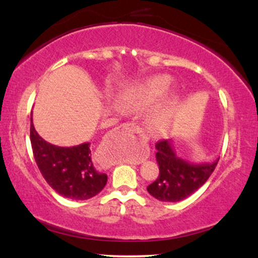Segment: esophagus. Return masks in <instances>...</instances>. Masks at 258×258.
<instances>
[{"label":"esophagus","instance_id":"esophagus-1","mask_svg":"<svg viewBox=\"0 0 258 258\" xmlns=\"http://www.w3.org/2000/svg\"><path fill=\"white\" fill-rule=\"evenodd\" d=\"M121 130L128 133V135L131 136V137L135 139L138 144L146 143V139H144L146 137H144L143 128H142L139 125H137V123H132V122L123 123V125H121Z\"/></svg>","mask_w":258,"mask_h":258}]
</instances>
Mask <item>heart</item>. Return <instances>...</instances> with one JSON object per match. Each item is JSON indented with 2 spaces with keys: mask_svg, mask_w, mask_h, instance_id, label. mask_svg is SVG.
<instances>
[{
  "mask_svg": "<svg viewBox=\"0 0 258 258\" xmlns=\"http://www.w3.org/2000/svg\"><path fill=\"white\" fill-rule=\"evenodd\" d=\"M172 78L158 75L128 87L120 94L117 103L126 112H144L158 105L172 88ZM180 96L172 93L147 119V130L154 137H164L176 123Z\"/></svg>",
  "mask_w": 258,
  "mask_h": 258,
  "instance_id": "b5f03b06",
  "label": "heart"
}]
</instances>
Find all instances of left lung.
I'll return each mask as SVG.
<instances>
[{
    "instance_id": "8db88e82",
    "label": "left lung",
    "mask_w": 258,
    "mask_h": 258,
    "mask_svg": "<svg viewBox=\"0 0 258 258\" xmlns=\"http://www.w3.org/2000/svg\"><path fill=\"white\" fill-rule=\"evenodd\" d=\"M159 177L147 186L152 197L160 201L177 203L197 191L214 172L218 159L207 164H190L177 156L171 141L156 143Z\"/></svg>"
}]
</instances>
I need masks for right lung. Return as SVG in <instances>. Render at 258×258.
I'll return each mask as SVG.
<instances>
[{"label":"right lung","instance_id":"right-lung-1","mask_svg":"<svg viewBox=\"0 0 258 258\" xmlns=\"http://www.w3.org/2000/svg\"><path fill=\"white\" fill-rule=\"evenodd\" d=\"M30 141L38 170L52 189L72 200L96 197L108 180L92 161L91 144L58 147L48 143L35 130L31 115Z\"/></svg>","mask_w":258,"mask_h":258}]
</instances>
